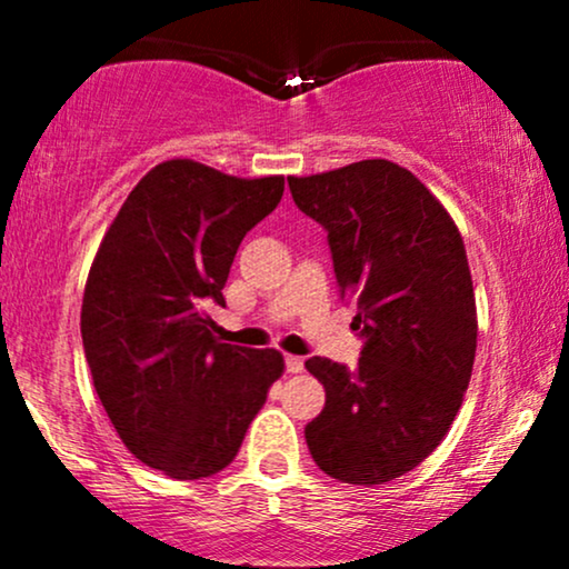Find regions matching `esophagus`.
<instances>
[{
    "instance_id": "34e87169",
    "label": "esophagus",
    "mask_w": 569,
    "mask_h": 569,
    "mask_svg": "<svg viewBox=\"0 0 569 569\" xmlns=\"http://www.w3.org/2000/svg\"><path fill=\"white\" fill-rule=\"evenodd\" d=\"M302 369H305V358L286 356V371H289V375H299Z\"/></svg>"
}]
</instances>
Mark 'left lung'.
Masks as SVG:
<instances>
[{"label":"left lung","instance_id":"1","mask_svg":"<svg viewBox=\"0 0 569 569\" xmlns=\"http://www.w3.org/2000/svg\"><path fill=\"white\" fill-rule=\"evenodd\" d=\"M299 211L329 232L339 297L367 337L358 367L312 356L326 407L305 428L323 473L382 485L420 466L460 411L476 358L462 234L430 189L390 160L289 176Z\"/></svg>","mask_w":569,"mask_h":569}]
</instances>
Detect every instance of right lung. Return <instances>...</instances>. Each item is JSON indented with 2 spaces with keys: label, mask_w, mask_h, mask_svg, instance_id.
I'll return each mask as SVG.
<instances>
[{
  "label": "right lung",
  "mask_w": 569,
  "mask_h": 569,
  "mask_svg": "<svg viewBox=\"0 0 569 569\" xmlns=\"http://www.w3.org/2000/svg\"><path fill=\"white\" fill-rule=\"evenodd\" d=\"M283 198V176L240 179L194 160L154 166L117 211L82 297L96 393L130 455L171 479H206L238 455L286 363L219 342L202 307L240 240Z\"/></svg>",
  "instance_id": "add662e5"
}]
</instances>
